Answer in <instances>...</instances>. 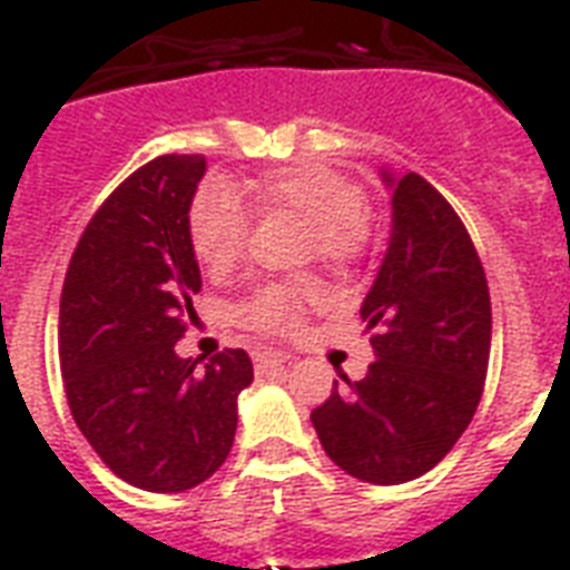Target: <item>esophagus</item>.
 <instances>
[{
    "instance_id": "esophagus-1",
    "label": "esophagus",
    "mask_w": 570,
    "mask_h": 570,
    "mask_svg": "<svg viewBox=\"0 0 570 570\" xmlns=\"http://www.w3.org/2000/svg\"><path fill=\"white\" fill-rule=\"evenodd\" d=\"M281 363H286L284 351H269V348L254 351V368H257V372L275 368V365H281Z\"/></svg>"
}]
</instances>
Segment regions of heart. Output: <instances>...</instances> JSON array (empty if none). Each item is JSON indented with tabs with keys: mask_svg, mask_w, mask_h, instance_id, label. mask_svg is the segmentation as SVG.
<instances>
[{
	"mask_svg": "<svg viewBox=\"0 0 570 570\" xmlns=\"http://www.w3.org/2000/svg\"><path fill=\"white\" fill-rule=\"evenodd\" d=\"M257 198L266 210L293 213L307 222V254L331 266L354 263L365 245V196L354 180L327 166H284L263 175ZM189 243L210 272H228L248 243V216L225 184H205L189 207ZM318 295L313 277H289L261 286L239 304V322L261 333H295L304 309Z\"/></svg>",
	"mask_w": 570,
	"mask_h": 570,
	"instance_id": "b5f03b06",
	"label": "heart"
}]
</instances>
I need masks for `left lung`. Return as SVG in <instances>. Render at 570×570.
<instances>
[{
    "label": "left lung",
    "instance_id": "8db88e82",
    "mask_svg": "<svg viewBox=\"0 0 570 570\" xmlns=\"http://www.w3.org/2000/svg\"><path fill=\"white\" fill-rule=\"evenodd\" d=\"M392 237L360 316L374 363L333 381L309 413L345 474L397 485L428 474L465 433L483 395L492 301L483 263L445 196L415 173H383Z\"/></svg>",
    "mask_w": 570,
    "mask_h": 570
}]
</instances>
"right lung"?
Returning <instances> with one entry per match:
<instances>
[{
    "label": "right lung",
    "mask_w": 570,
    "mask_h": 570,
    "mask_svg": "<svg viewBox=\"0 0 570 570\" xmlns=\"http://www.w3.org/2000/svg\"><path fill=\"white\" fill-rule=\"evenodd\" d=\"M205 155H160L87 222L60 293L58 348L69 413L117 478L184 492L228 460L237 397L254 381L243 348L175 354L202 289L189 205Z\"/></svg>",
    "instance_id": "obj_1"
}]
</instances>
